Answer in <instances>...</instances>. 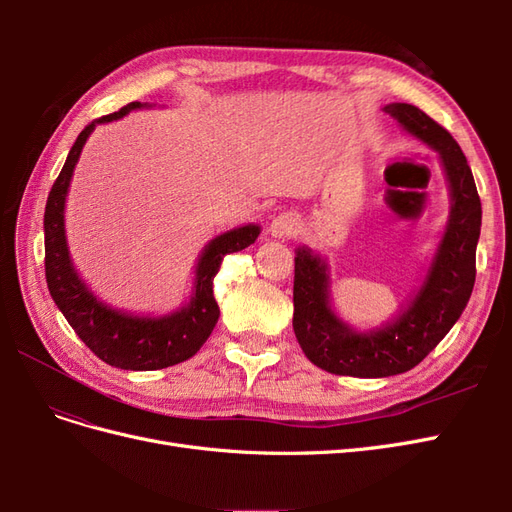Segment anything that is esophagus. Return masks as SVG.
Returning <instances> with one entry per match:
<instances>
[{"instance_id":"1","label":"esophagus","mask_w":512,"mask_h":512,"mask_svg":"<svg viewBox=\"0 0 512 512\" xmlns=\"http://www.w3.org/2000/svg\"><path fill=\"white\" fill-rule=\"evenodd\" d=\"M301 230V222L294 213H280L273 222L269 224V235L275 239H286L294 237Z\"/></svg>"}]
</instances>
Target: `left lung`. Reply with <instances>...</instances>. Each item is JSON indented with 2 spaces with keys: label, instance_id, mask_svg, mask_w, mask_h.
<instances>
[{
  "label": "left lung",
  "instance_id": "obj_1",
  "mask_svg": "<svg viewBox=\"0 0 512 512\" xmlns=\"http://www.w3.org/2000/svg\"><path fill=\"white\" fill-rule=\"evenodd\" d=\"M384 111L399 128L438 153L451 194V211L423 284L382 327L359 331L331 305L329 265L301 245L294 256L292 329L305 356L337 376L386 378L416 367L453 329L476 280L480 198L472 170L455 138L421 108L393 102Z\"/></svg>",
  "mask_w": 512,
  "mask_h": 512
}]
</instances>
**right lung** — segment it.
Wrapping results in <instances>:
<instances>
[{
    "label": "right lung",
    "mask_w": 512,
    "mask_h": 512,
    "mask_svg": "<svg viewBox=\"0 0 512 512\" xmlns=\"http://www.w3.org/2000/svg\"><path fill=\"white\" fill-rule=\"evenodd\" d=\"M147 106V102H130L121 111L94 119L85 126L53 183L44 209V271L46 286H49L55 305L98 359L130 371L164 369L188 361L200 350L220 318V307L213 297L215 273L220 271L226 254L245 250L260 235L258 224H245L211 239L198 256L190 301L164 316L123 312V309L104 303L85 284L79 271L74 269L66 237V196L74 166L96 126Z\"/></svg>",
    "instance_id": "1"
}]
</instances>
